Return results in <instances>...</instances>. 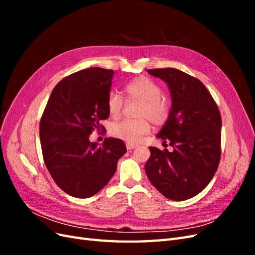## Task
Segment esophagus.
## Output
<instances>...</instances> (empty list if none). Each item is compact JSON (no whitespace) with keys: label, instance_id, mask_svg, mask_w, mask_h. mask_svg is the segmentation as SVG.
Listing matches in <instances>:
<instances>
[{"label":"esophagus","instance_id":"34e87169","mask_svg":"<svg viewBox=\"0 0 255 255\" xmlns=\"http://www.w3.org/2000/svg\"><path fill=\"white\" fill-rule=\"evenodd\" d=\"M136 144H132V143H127V149L128 150V151H130V150H133V149H135L136 148Z\"/></svg>","mask_w":255,"mask_h":255}]
</instances>
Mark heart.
Segmentation results:
<instances>
[{
	"instance_id": "1",
	"label": "heart",
	"mask_w": 255,
	"mask_h": 255,
	"mask_svg": "<svg viewBox=\"0 0 255 255\" xmlns=\"http://www.w3.org/2000/svg\"><path fill=\"white\" fill-rule=\"evenodd\" d=\"M125 95L128 102H140L138 107V120H123L114 123L111 134L128 143L139 141L142 135L149 133V120L155 126H161L170 114V102L161 96V88L145 76H137L129 81L125 87ZM107 109L113 118L122 114L123 100L116 92H111L107 99Z\"/></svg>"
}]
</instances>
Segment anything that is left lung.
<instances>
[{"label":"left lung","instance_id":"1","mask_svg":"<svg viewBox=\"0 0 255 255\" xmlns=\"http://www.w3.org/2000/svg\"><path fill=\"white\" fill-rule=\"evenodd\" d=\"M171 95V110L157 138L173 150L149 146L144 171L161 195L184 201L201 192L217 171L221 154V116L202 82L174 68L150 69Z\"/></svg>","mask_w":255,"mask_h":255}]
</instances>
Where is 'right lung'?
Here are the masks:
<instances>
[{"instance_id": "add662e5", "label": "right lung", "mask_w": 255, "mask_h": 255, "mask_svg": "<svg viewBox=\"0 0 255 255\" xmlns=\"http://www.w3.org/2000/svg\"><path fill=\"white\" fill-rule=\"evenodd\" d=\"M113 75V70L94 67L67 76L54 87L40 120L44 164L57 186L75 198L101 190L127 152L118 138H105L101 145L89 140L110 116Z\"/></svg>"}]
</instances>
